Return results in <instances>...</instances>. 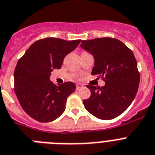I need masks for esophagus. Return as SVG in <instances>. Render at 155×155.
<instances>
[{"label":"esophagus","instance_id":"1","mask_svg":"<svg viewBox=\"0 0 155 155\" xmlns=\"http://www.w3.org/2000/svg\"><path fill=\"white\" fill-rule=\"evenodd\" d=\"M83 87H84V85H83V84H76L77 90H79L80 88H83Z\"/></svg>","mask_w":155,"mask_h":155}]
</instances>
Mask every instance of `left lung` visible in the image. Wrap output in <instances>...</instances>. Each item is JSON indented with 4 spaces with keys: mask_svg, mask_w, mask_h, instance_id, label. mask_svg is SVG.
Here are the masks:
<instances>
[{
    "mask_svg": "<svg viewBox=\"0 0 155 155\" xmlns=\"http://www.w3.org/2000/svg\"><path fill=\"white\" fill-rule=\"evenodd\" d=\"M81 47L92 54V74L105 82L104 87L88 84L91 96L83 100L85 109L102 120L115 118L129 107L138 91L140 75L132 50L119 40L101 38L81 41Z\"/></svg>",
    "mask_w": 155,
    "mask_h": 155,
    "instance_id": "8db88e82",
    "label": "left lung"
}]
</instances>
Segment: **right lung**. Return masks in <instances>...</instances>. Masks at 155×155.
<instances>
[{
  "instance_id": "add662e5",
  "label": "right lung",
  "mask_w": 155,
  "mask_h": 155,
  "mask_svg": "<svg viewBox=\"0 0 155 155\" xmlns=\"http://www.w3.org/2000/svg\"><path fill=\"white\" fill-rule=\"evenodd\" d=\"M80 42L55 38L38 40L18 59L14 72L15 92L30 117L49 122L63 113L67 97L75 92L76 86L71 81L57 86L49 77L54 69L61 68L65 56Z\"/></svg>"
}]
</instances>
